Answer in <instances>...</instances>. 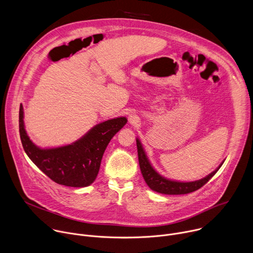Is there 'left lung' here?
Instances as JSON below:
<instances>
[{
    "label": "left lung",
    "instance_id": "obj_1",
    "mask_svg": "<svg viewBox=\"0 0 253 253\" xmlns=\"http://www.w3.org/2000/svg\"><path fill=\"white\" fill-rule=\"evenodd\" d=\"M137 144V151H138V160L139 165L141 169V173L143 175L144 180L147 183V185L156 192L162 193V194H168V195H179V194H187L193 191L198 190L201 188L204 184H206L210 178L214 176V174L218 171V169L221 167L222 163L218 166V168L211 172L206 177L196 180V181L192 182H179L174 181V180L166 179L165 177L161 176L159 173L155 171V169L150 164L145 152L143 150V147L139 139H136Z\"/></svg>",
    "mask_w": 253,
    "mask_h": 253
}]
</instances>
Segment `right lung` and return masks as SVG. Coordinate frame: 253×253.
Returning a JSON list of instances; mask_svg holds the SVG:
<instances>
[{"mask_svg":"<svg viewBox=\"0 0 253 253\" xmlns=\"http://www.w3.org/2000/svg\"><path fill=\"white\" fill-rule=\"evenodd\" d=\"M20 106L19 128L23 148L29 158L54 182L70 187H86L96 179L104 151L113 136L127 123L125 117L104 121L69 145L41 149L30 140Z\"/></svg>","mask_w":253,"mask_h":253,"instance_id":"right-lung-1","label":"right lung"}]
</instances>
